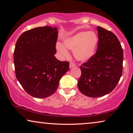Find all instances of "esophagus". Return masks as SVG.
Here are the masks:
<instances>
[{
    "mask_svg": "<svg viewBox=\"0 0 133 133\" xmlns=\"http://www.w3.org/2000/svg\"><path fill=\"white\" fill-rule=\"evenodd\" d=\"M74 66H75V64H74V63H72L71 62L70 63V68H73V67H74Z\"/></svg>",
    "mask_w": 133,
    "mask_h": 133,
    "instance_id": "obj_1",
    "label": "esophagus"
}]
</instances>
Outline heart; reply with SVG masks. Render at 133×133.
Returning a JSON list of instances; mask_svg holds the SVG:
<instances>
[{"label": "heart", "instance_id": "b5f03b06", "mask_svg": "<svg viewBox=\"0 0 133 133\" xmlns=\"http://www.w3.org/2000/svg\"><path fill=\"white\" fill-rule=\"evenodd\" d=\"M98 41L99 39L96 32L81 31L64 39L63 45L57 43L56 49L63 57H68L70 55L66 48L73 50L74 56L77 61L86 62L95 54Z\"/></svg>", "mask_w": 133, "mask_h": 133}]
</instances>
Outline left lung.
<instances>
[{
	"mask_svg": "<svg viewBox=\"0 0 133 133\" xmlns=\"http://www.w3.org/2000/svg\"><path fill=\"white\" fill-rule=\"evenodd\" d=\"M98 46L96 54L81 66L78 88L90 97L110 93L119 83L122 74L123 50L115 34L97 27Z\"/></svg>",
	"mask_w": 133,
	"mask_h": 133,
	"instance_id": "obj_1",
	"label": "left lung"
}]
</instances>
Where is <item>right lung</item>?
I'll list each match as a JSON object with an SVG mask.
<instances>
[{
	"mask_svg": "<svg viewBox=\"0 0 133 133\" xmlns=\"http://www.w3.org/2000/svg\"><path fill=\"white\" fill-rule=\"evenodd\" d=\"M57 28L37 27L22 34L14 51L16 76L27 93L46 98L57 90L69 62L56 59Z\"/></svg>",
	"mask_w": 133,
	"mask_h": 133,
	"instance_id": "right-lung-1",
	"label": "right lung"
}]
</instances>
